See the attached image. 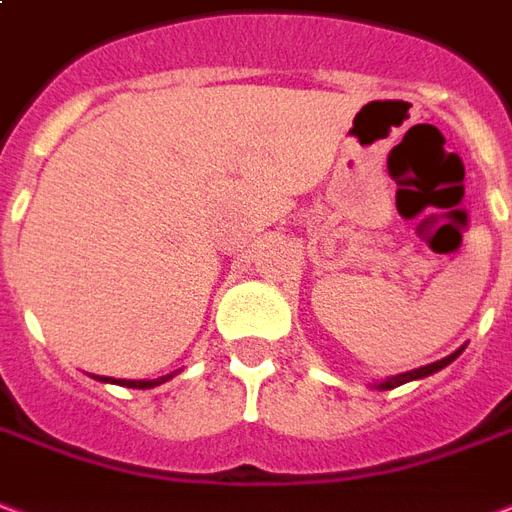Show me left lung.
Segmentation results:
<instances>
[{"instance_id":"left-lung-1","label":"left lung","mask_w":512,"mask_h":512,"mask_svg":"<svg viewBox=\"0 0 512 512\" xmlns=\"http://www.w3.org/2000/svg\"><path fill=\"white\" fill-rule=\"evenodd\" d=\"M458 355H461V350L453 352V355H448V358H442V361L437 363H429V366H420V369H415V372H404V374H396V377H388L385 382H380L382 391H391V388H399V385H404V382L410 380H420V377H429V374L439 372V369H445L450 361H456Z\"/></svg>"}]
</instances>
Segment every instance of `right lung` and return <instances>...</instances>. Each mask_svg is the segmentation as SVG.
I'll return each mask as SVG.
<instances>
[{
    "instance_id": "obj_1",
    "label": "right lung",
    "mask_w": 512,
    "mask_h": 512,
    "mask_svg": "<svg viewBox=\"0 0 512 512\" xmlns=\"http://www.w3.org/2000/svg\"><path fill=\"white\" fill-rule=\"evenodd\" d=\"M173 374H168V377H160V380H111V377H100L102 382H116V385H127V388H154V385H160V382L170 380Z\"/></svg>"
}]
</instances>
